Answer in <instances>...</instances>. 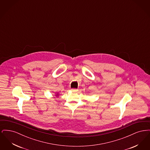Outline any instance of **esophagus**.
<instances>
[{
    "instance_id": "esophagus-1",
    "label": "esophagus",
    "mask_w": 150,
    "mask_h": 150,
    "mask_svg": "<svg viewBox=\"0 0 150 150\" xmlns=\"http://www.w3.org/2000/svg\"><path fill=\"white\" fill-rule=\"evenodd\" d=\"M71 91L72 92H76L78 91L77 89H71Z\"/></svg>"
}]
</instances>
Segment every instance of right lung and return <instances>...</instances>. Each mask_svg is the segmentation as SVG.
<instances>
[{
	"instance_id": "1",
	"label": "right lung",
	"mask_w": 150,
	"mask_h": 150,
	"mask_svg": "<svg viewBox=\"0 0 150 150\" xmlns=\"http://www.w3.org/2000/svg\"><path fill=\"white\" fill-rule=\"evenodd\" d=\"M58 96V94H56V96Z\"/></svg>"
}]
</instances>
